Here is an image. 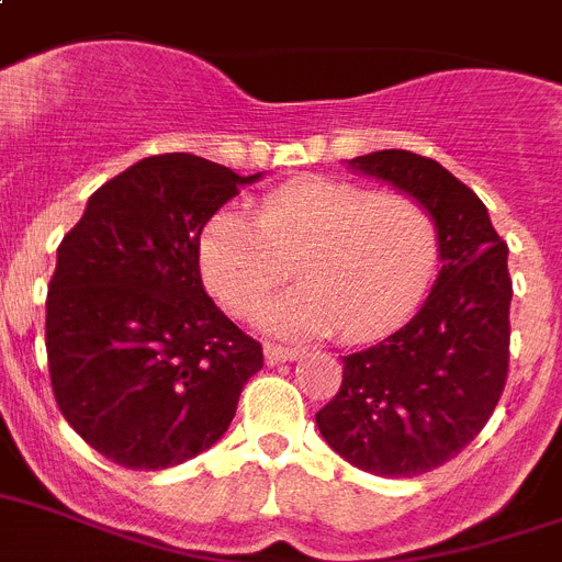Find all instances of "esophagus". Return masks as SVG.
<instances>
[{
  "label": "esophagus",
  "instance_id": "1",
  "mask_svg": "<svg viewBox=\"0 0 562 562\" xmlns=\"http://www.w3.org/2000/svg\"><path fill=\"white\" fill-rule=\"evenodd\" d=\"M263 358H267L270 363L295 361V358H301V349L281 347V344H267V347H263Z\"/></svg>",
  "mask_w": 562,
  "mask_h": 562
}]
</instances>
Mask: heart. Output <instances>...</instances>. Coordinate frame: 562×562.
I'll return each instance as SVG.
<instances>
[{
    "mask_svg": "<svg viewBox=\"0 0 562 562\" xmlns=\"http://www.w3.org/2000/svg\"><path fill=\"white\" fill-rule=\"evenodd\" d=\"M304 284L258 310V327L284 338L335 329L352 340L390 333L424 299L438 263V227L412 195L335 179L272 190L258 218L222 207L201 233L204 286L233 313H249L292 272Z\"/></svg>",
    "mask_w": 562,
    "mask_h": 562,
    "instance_id": "b5f03b06",
    "label": "heart"
}]
</instances>
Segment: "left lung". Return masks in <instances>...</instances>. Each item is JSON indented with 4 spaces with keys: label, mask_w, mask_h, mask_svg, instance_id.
<instances>
[{
    "label": "left lung",
    "mask_w": 562,
    "mask_h": 562,
    "mask_svg": "<svg viewBox=\"0 0 562 562\" xmlns=\"http://www.w3.org/2000/svg\"><path fill=\"white\" fill-rule=\"evenodd\" d=\"M347 167L429 210L440 272L404 327L344 358L338 395L315 424L352 467L415 477L472 443L501 401L509 372V247L486 204L435 158L378 150Z\"/></svg>",
    "instance_id": "1"
}]
</instances>
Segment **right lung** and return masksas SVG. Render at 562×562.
I'll list each match as a JSON object with an SVG mask.
<instances>
[{
    "label": "right lung",
    "instance_id": "obj_1",
    "mask_svg": "<svg viewBox=\"0 0 562 562\" xmlns=\"http://www.w3.org/2000/svg\"><path fill=\"white\" fill-rule=\"evenodd\" d=\"M190 153L150 156L88 199L56 249L47 367L61 415L119 467H179L224 438L263 367L201 284L204 224L256 184Z\"/></svg>",
    "mask_w": 562,
    "mask_h": 562
}]
</instances>
